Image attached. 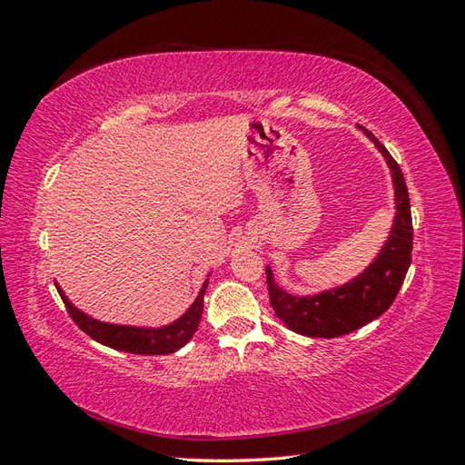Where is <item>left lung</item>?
Returning a JSON list of instances; mask_svg holds the SVG:
<instances>
[{"instance_id": "obj_1", "label": "left lung", "mask_w": 465, "mask_h": 465, "mask_svg": "<svg viewBox=\"0 0 465 465\" xmlns=\"http://www.w3.org/2000/svg\"><path fill=\"white\" fill-rule=\"evenodd\" d=\"M358 128L364 130L361 124ZM364 134L374 142L386 157L395 187V218L386 245L370 262L364 272L351 282L320 292L315 296H294L274 282L271 267H267V284L271 306L276 317L294 333L306 337L333 339L352 333L362 325L378 320L400 292L411 264L413 251V220H411L409 193L403 173L390 152L376 140L372 132Z\"/></svg>"}]
</instances>
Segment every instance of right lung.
I'll return each mask as SVG.
<instances>
[{
    "label": "right lung",
    "mask_w": 465,
    "mask_h": 465,
    "mask_svg": "<svg viewBox=\"0 0 465 465\" xmlns=\"http://www.w3.org/2000/svg\"><path fill=\"white\" fill-rule=\"evenodd\" d=\"M58 294L62 296L65 310L75 322V325L87 333L91 339L111 347L114 351L132 352V354H171L187 344L194 331L198 329L203 317L204 306V292L208 288V278L204 281L201 292H198L193 306L184 312L177 322L163 325V327H132V325H116V323H103L99 320L85 315L82 310H77L74 303L65 298L64 290L56 284Z\"/></svg>",
    "instance_id": "1"
}]
</instances>
